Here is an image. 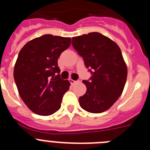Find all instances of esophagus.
Listing matches in <instances>:
<instances>
[{"label": "esophagus", "mask_w": 150, "mask_h": 150, "mask_svg": "<svg viewBox=\"0 0 150 150\" xmlns=\"http://www.w3.org/2000/svg\"><path fill=\"white\" fill-rule=\"evenodd\" d=\"M70 83L72 84V85H74V84H75V83H78L79 82V81H78V80H72V79H70Z\"/></svg>", "instance_id": "esophagus-1"}]
</instances>
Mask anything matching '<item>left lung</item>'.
<instances>
[{
	"label": "left lung",
	"instance_id": "obj_1",
	"mask_svg": "<svg viewBox=\"0 0 150 150\" xmlns=\"http://www.w3.org/2000/svg\"><path fill=\"white\" fill-rule=\"evenodd\" d=\"M72 45L91 73L83 80L86 92L79 98L80 106L93 113L110 109L122 94L127 67L121 50L114 41L98 32L74 37Z\"/></svg>",
	"mask_w": 150,
	"mask_h": 150
}]
</instances>
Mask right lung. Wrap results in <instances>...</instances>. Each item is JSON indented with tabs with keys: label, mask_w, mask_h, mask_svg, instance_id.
Masks as SVG:
<instances>
[{
	"label": "right lung",
	"mask_w": 150,
	"mask_h": 150,
	"mask_svg": "<svg viewBox=\"0 0 150 150\" xmlns=\"http://www.w3.org/2000/svg\"><path fill=\"white\" fill-rule=\"evenodd\" d=\"M70 43V38L45 34L28 42L18 54L15 83L24 103L36 114L49 116L60 108L70 83L60 77L57 60Z\"/></svg>",
	"instance_id": "1"
}]
</instances>
